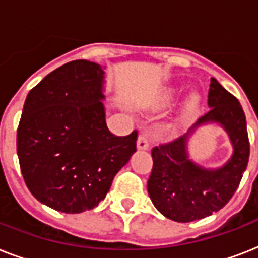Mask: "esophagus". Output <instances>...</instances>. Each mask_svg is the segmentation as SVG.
<instances>
[{
  "instance_id": "34e87169",
  "label": "esophagus",
  "mask_w": 258,
  "mask_h": 258,
  "mask_svg": "<svg viewBox=\"0 0 258 258\" xmlns=\"http://www.w3.org/2000/svg\"><path fill=\"white\" fill-rule=\"evenodd\" d=\"M150 139H151L150 134H147V133L141 134V135L138 137V142H137L138 150H149Z\"/></svg>"
}]
</instances>
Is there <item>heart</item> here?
Here are the masks:
<instances>
[{
	"instance_id": "1",
	"label": "heart",
	"mask_w": 258,
	"mask_h": 258,
	"mask_svg": "<svg viewBox=\"0 0 258 258\" xmlns=\"http://www.w3.org/2000/svg\"><path fill=\"white\" fill-rule=\"evenodd\" d=\"M175 93L176 92L174 89H169V91H166L165 93H162V96L159 97V100H158V104L162 105V107L167 105L170 101L174 99ZM198 104H200V96L194 93V95H191V96L188 97L187 103H186V108H187V111H196Z\"/></svg>"
}]
</instances>
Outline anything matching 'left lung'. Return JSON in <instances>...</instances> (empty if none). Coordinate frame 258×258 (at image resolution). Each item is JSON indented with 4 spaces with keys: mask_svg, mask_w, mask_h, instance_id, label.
Listing matches in <instances>:
<instances>
[{
    "mask_svg": "<svg viewBox=\"0 0 258 258\" xmlns=\"http://www.w3.org/2000/svg\"><path fill=\"white\" fill-rule=\"evenodd\" d=\"M208 113L183 137L154 147L153 171L147 182L154 206L166 218L191 222L212 216L228 204L244 175L249 161V138L244 109L236 96L216 79L210 80ZM220 124L233 146L229 161L218 169H206L188 157V139L201 125Z\"/></svg>",
    "mask_w": 258,
    "mask_h": 258,
    "instance_id": "left-lung-1",
    "label": "left lung"
}]
</instances>
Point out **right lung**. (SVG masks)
Segmentation results:
<instances>
[{"instance_id": "1", "label": "right lung", "mask_w": 258, "mask_h": 258, "mask_svg": "<svg viewBox=\"0 0 258 258\" xmlns=\"http://www.w3.org/2000/svg\"><path fill=\"white\" fill-rule=\"evenodd\" d=\"M104 70L75 60L26 96L17 130L22 176L33 197L57 212L96 208L137 151L138 133L115 137L105 123Z\"/></svg>"}]
</instances>
